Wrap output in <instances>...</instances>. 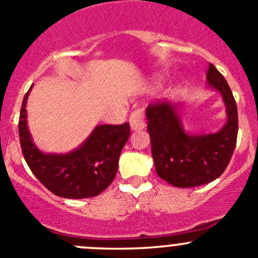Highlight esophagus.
<instances>
[{
	"instance_id": "obj_1",
	"label": "esophagus",
	"mask_w": 258,
	"mask_h": 258,
	"mask_svg": "<svg viewBox=\"0 0 258 258\" xmlns=\"http://www.w3.org/2000/svg\"><path fill=\"white\" fill-rule=\"evenodd\" d=\"M129 122H131L132 131H142L146 127V122H144L143 111L141 109L134 110L129 117Z\"/></svg>"
}]
</instances>
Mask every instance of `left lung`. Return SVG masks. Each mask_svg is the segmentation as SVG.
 <instances>
[{
    "mask_svg": "<svg viewBox=\"0 0 258 258\" xmlns=\"http://www.w3.org/2000/svg\"><path fill=\"white\" fill-rule=\"evenodd\" d=\"M209 87L222 96L227 121L214 133H191L183 126L182 105L157 101L146 110L156 172L176 187H194L219 177L234 152L238 112L234 97L222 73L210 63Z\"/></svg>",
    "mask_w": 258,
    "mask_h": 258,
    "instance_id": "obj_1",
    "label": "left lung"
}]
</instances>
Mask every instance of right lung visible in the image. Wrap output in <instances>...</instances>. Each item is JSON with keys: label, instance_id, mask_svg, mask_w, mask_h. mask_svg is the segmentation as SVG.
<instances>
[{"label": "right lung", "instance_id": "right-lung-1", "mask_svg": "<svg viewBox=\"0 0 258 258\" xmlns=\"http://www.w3.org/2000/svg\"><path fill=\"white\" fill-rule=\"evenodd\" d=\"M26 92L19 120L24 158L35 177L54 195L86 199L101 194L115 178L122 147L131 136L127 122L97 125L77 148L68 153H44L35 146L28 126Z\"/></svg>", "mask_w": 258, "mask_h": 258}]
</instances>
